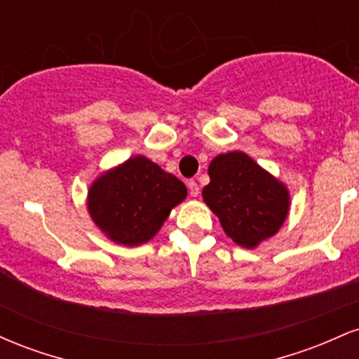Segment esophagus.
Instances as JSON below:
<instances>
[{"instance_id":"esophagus-1","label":"esophagus","mask_w":359,"mask_h":359,"mask_svg":"<svg viewBox=\"0 0 359 359\" xmlns=\"http://www.w3.org/2000/svg\"><path fill=\"white\" fill-rule=\"evenodd\" d=\"M187 185H189V192H191V196H192V197H197V196H199V191H201V189H199V185H197L196 180H189Z\"/></svg>"}]
</instances>
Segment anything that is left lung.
Listing matches in <instances>:
<instances>
[{
  "mask_svg": "<svg viewBox=\"0 0 359 359\" xmlns=\"http://www.w3.org/2000/svg\"><path fill=\"white\" fill-rule=\"evenodd\" d=\"M203 199L236 245L257 248L275 236L290 211V194L245 151L234 150L214 156Z\"/></svg>",
  "mask_w": 359,
  "mask_h": 359,
  "instance_id": "left-lung-1",
  "label": "left lung"
}]
</instances>
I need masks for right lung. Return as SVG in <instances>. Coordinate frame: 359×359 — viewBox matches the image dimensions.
Returning a JSON list of instances; mask_svg holds the SVG:
<instances>
[{
    "label": "right lung",
    "instance_id": "add662e5",
    "mask_svg": "<svg viewBox=\"0 0 359 359\" xmlns=\"http://www.w3.org/2000/svg\"><path fill=\"white\" fill-rule=\"evenodd\" d=\"M185 197L182 180L137 155L94 179L88 192V212L111 241L138 246L160 231Z\"/></svg>",
    "mask_w": 359,
    "mask_h": 359
}]
</instances>
